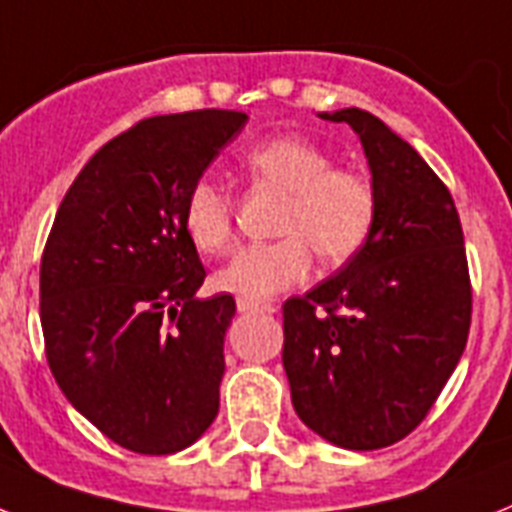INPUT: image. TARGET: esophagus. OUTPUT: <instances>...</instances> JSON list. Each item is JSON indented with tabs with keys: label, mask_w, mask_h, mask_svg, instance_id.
<instances>
[{
	"label": "esophagus",
	"mask_w": 512,
	"mask_h": 512,
	"mask_svg": "<svg viewBox=\"0 0 512 512\" xmlns=\"http://www.w3.org/2000/svg\"><path fill=\"white\" fill-rule=\"evenodd\" d=\"M236 310L239 313H276L278 307L273 302H260V299H236Z\"/></svg>",
	"instance_id": "obj_1"
}]
</instances>
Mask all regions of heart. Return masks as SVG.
<instances>
[{
	"instance_id": "b5f03b06",
	"label": "heart",
	"mask_w": 512,
	"mask_h": 512,
	"mask_svg": "<svg viewBox=\"0 0 512 512\" xmlns=\"http://www.w3.org/2000/svg\"><path fill=\"white\" fill-rule=\"evenodd\" d=\"M249 178L286 191L276 220V242L249 244L215 273L220 292L265 299L305 281L313 252L326 265H342L368 244L376 226L378 197L363 173L336 168L334 157L299 136H278L244 157ZM191 244L215 255L231 242L234 205L213 178H197L184 202Z\"/></svg>"
}]
</instances>
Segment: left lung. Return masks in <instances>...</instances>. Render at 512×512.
I'll return each instance as SVG.
<instances>
[{"label":"left lung","mask_w":512,"mask_h":512,"mask_svg":"<svg viewBox=\"0 0 512 512\" xmlns=\"http://www.w3.org/2000/svg\"><path fill=\"white\" fill-rule=\"evenodd\" d=\"M318 118L357 134L378 215L350 263L284 305V371L307 429L381 450L426 418L468 342L463 226L447 186L384 120L357 107Z\"/></svg>","instance_id":"obj_1"}]
</instances>
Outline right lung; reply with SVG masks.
<instances>
[{
    "label": "right lung",
    "mask_w": 512,
    "mask_h": 512,
    "mask_svg": "<svg viewBox=\"0 0 512 512\" xmlns=\"http://www.w3.org/2000/svg\"><path fill=\"white\" fill-rule=\"evenodd\" d=\"M247 120H141L83 165L52 223L41 257L49 368L70 405L131 452L184 450L218 415L236 302L197 297L205 268L184 202Z\"/></svg>",
    "instance_id": "obj_1"
}]
</instances>
